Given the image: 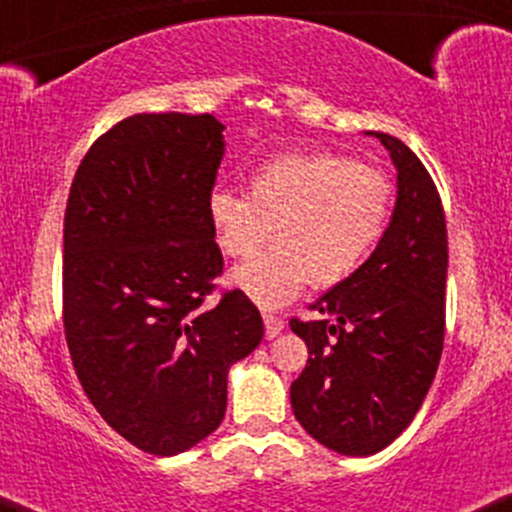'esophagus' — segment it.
Masks as SVG:
<instances>
[{
	"instance_id": "1",
	"label": "esophagus",
	"mask_w": 512,
	"mask_h": 512,
	"mask_svg": "<svg viewBox=\"0 0 512 512\" xmlns=\"http://www.w3.org/2000/svg\"><path fill=\"white\" fill-rule=\"evenodd\" d=\"M282 330H284V320L279 316H274V313H265V335H267V340L277 338Z\"/></svg>"
}]
</instances>
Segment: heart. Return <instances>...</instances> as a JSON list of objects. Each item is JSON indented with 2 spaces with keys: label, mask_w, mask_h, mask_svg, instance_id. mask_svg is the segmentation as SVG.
<instances>
[{
  "label": "heart",
  "mask_w": 512,
  "mask_h": 512,
  "mask_svg": "<svg viewBox=\"0 0 512 512\" xmlns=\"http://www.w3.org/2000/svg\"><path fill=\"white\" fill-rule=\"evenodd\" d=\"M209 223L228 257H250L228 282L262 308L286 306L313 284L333 289L355 277L384 238L393 209L391 179L335 153H284L262 162L250 194L216 189Z\"/></svg>",
  "instance_id": "heart-1"
}]
</instances>
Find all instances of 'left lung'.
Returning <instances> with one entry per match:
<instances>
[{"label":"left lung","mask_w":512,"mask_h":512,"mask_svg":"<svg viewBox=\"0 0 512 512\" xmlns=\"http://www.w3.org/2000/svg\"><path fill=\"white\" fill-rule=\"evenodd\" d=\"M398 172L396 206L355 277L333 286L289 325L308 347L291 384L303 430L333 452L369 457L411 425L435 379L445 342L447 223L423 162L389 133L367 131Z\"/></svg>","instance_id":"1"}]
</instances>
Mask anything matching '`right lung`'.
I'll list each match as a JSON object with an SVG mask.
<instances>
[{"mask_svg":"<svg viewBox=\"0 0 512 512\" xmlns=\"http://www.w3.org/2000/svg\"><path fill=\"white\" fill-rule=\"evenodd\" d=\"M211 114H136L94 140L65 209L63 323L92 406L131 445L187 452L221 425L228 369L265 335L221 277L209 196L223 150Z\"/></svg>","mask_w":512,"mask_h":512,"instance_id":"obj_1","label":"right lung"}]
</instances>
